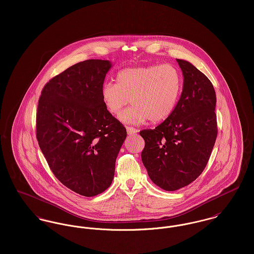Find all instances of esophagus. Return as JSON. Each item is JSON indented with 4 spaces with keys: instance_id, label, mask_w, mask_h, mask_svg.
Instances as JSON below:
<instances>
[{
    "instance_id": "1",
    "label": "esophagus",
    "mask_w": 254,
    "mask_h": 254,
    "mask_svg": "<svg viewBox=\"0 0 254 254\" xmlns=\"http://www.w3.org/2000/svg\"><path fill=\"white\" fill-rule=\"evenodd\" d=\"M139 131L137 128H134L132 127H127V132L128 135H134L135 133H137Z\"/></svg>"
}]
</instances>
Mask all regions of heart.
Masks as SVG:
<instances>
[{
    "instance_id": "1",
    "label": "heart",
    "mask_w": 254,
    "mask_h": 254,
    "mask_svg": "<svg viewBox=\"0 0 254 254\" xmlns=\"http://www.w3.org/2000/svg\"><path fill=\"white\" fill-rule=\"evenodd\" d=\"M115 80L116 84L106 83L102 86V100L109 113L117 116L130 99L131 109L122 116L127 123L167 120L181 94V74L171 64L124 68L117 72Z\"/></svg>"
}]
</instances>
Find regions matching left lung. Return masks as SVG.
Masks as SVG:
<instances>
[{
    "instance_id": "left-lung-1",
    "label": "left lung",
    "mask_w": 254,
    "mask_h": 254,
    "mask_svg": "<svg viewBox=\"0 0 254 254\" xmlns=\"http://www.w3.org/2000/svg\"><path fill=\"white\" fill-rule=\"evenodd\" d=\"M184 76L173 113L154 129H144L141 157L151 181L167 191L195 181L205 169L217 138L216 94L204 73L177 59Z\"/></svg>"
}]
</instances>
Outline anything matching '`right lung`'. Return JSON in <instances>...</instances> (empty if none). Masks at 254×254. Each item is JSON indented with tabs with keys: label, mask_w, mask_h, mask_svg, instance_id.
<instances>
[{
	"label": "right lung",
	"mask_w": 254,
	"mask_h": 254,
	"mask_svg": "<svg viewBox=\"0 0 254 254\" xmlns=\"http://www.w3.org/2000/svg\"><path fill=\"white\" fill-rule=\"evenodd\" d=\"M109 61L86 60L56 75L38 103L36 137L49 168L74 192L91 197L111 185L127 129L101 90Z\"/></svg>",
	"instance_id": "add662e5"
}]
</instances>
